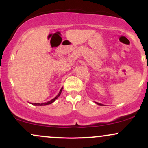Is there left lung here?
Here are the masks:
<instances>
[{"label": "left lung", "mask_w": 148, "mask_h": 148, "mask_svg": "<svg viewBox=\"0 0 148 148\" xmlns=\"http://www.w3.org/2000/svg\"><path fill=\"white\" fill-rule=\"evenodd\" d=\"M97 104H99V105H102L101 103H97Z\"/></svg>", "instance_id": "1"}]
</instances>
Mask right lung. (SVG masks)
<instances>
[{"instance_id":"1","label":"right lung","mask_w":148,"mask_h":148,"mask_svg":"<svg viewBox=\"0 0 148 148\" xmlns=\"http://www.w3.org/2000/svg\"><path fill=\"white\" fill-rule=\"evenodd\" d=\"M62 88H61V90H60V92H59L58 95H57L56 97L55 98H53V99L51 100V101H48V102H46V103H32V104H33V105H35V106H44V105H48V104H51V103H52L53 102H54V101H55V100L60 95V94H61V92H62Z\"/></svg>"}]
</instances>
